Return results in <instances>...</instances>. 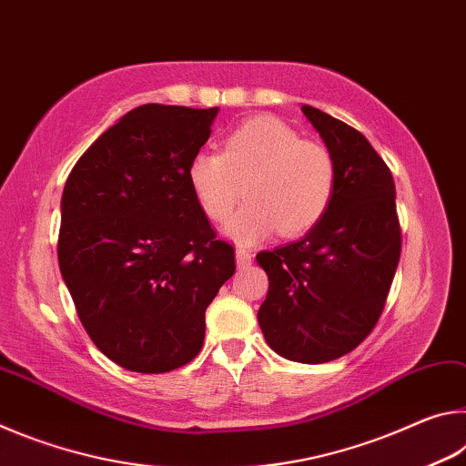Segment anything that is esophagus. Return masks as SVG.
I'll use <instances>...</instances> for the list:
<instances>
[{
	"mask_svg": "<svg viewBox=\"0 0 466 466\" xmlns=\"http://www.w3.org/2000/svg\"><path fill=\"white\" fill-rule=\"evenodd\" d=\"M236 263H238L240 269L248 267L252 263V255L250 250H247V247H236Z\"/></svg>",
	"mask_w": 466,
	"mask_h": 466,
	"instance_id": "34e87169",
	"label": "esophagus"
}]
</instances>
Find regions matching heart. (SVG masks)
<instances>
[{
    "mask_svg": "<svg viewBox=\"0 0 466 466\" xmlns=\"http://www.w3.org/2000/svg\"><path fill=\"white\" fill-rule=\"evenodd\" d=\"M187 177L201 211L216 224H226L247 197L248 203L228 226V234L242 242L275 230L283 238L314 230L337 191V164L329 147L302 139L273 116L242 123L219 154H195Z\"/></svg>",
    "mask_w": 466,
    "mask_h": 466,
    "instance_id": "1",
    "label": "heart"
}]
</instances>
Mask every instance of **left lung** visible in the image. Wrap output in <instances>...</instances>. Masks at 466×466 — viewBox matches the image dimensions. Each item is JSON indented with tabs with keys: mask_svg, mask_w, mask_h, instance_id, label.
Wrapping results in <instances>:
<instances>
[{
	"mask_svg": "<svg viewBox=\"0 0 466 466\" xmlns=\"http://www.w3.org/2000/svg\"><path fill=\"white\" fill-rule=\"evenodd\" d=\"M302 113L335 157V199L302 240L258 252L269 291L257 317L273 351L322 364L374 330L400 258V224L390 168L370 141L319 108Z\"/></svg>",
	"mask_w": 466,
	"mask_h": 466,
	"instance_id": "1",
	"label": "left lung"
}]
</instances>
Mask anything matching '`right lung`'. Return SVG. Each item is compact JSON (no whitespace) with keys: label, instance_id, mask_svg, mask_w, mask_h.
Masks as SVG:
<instances>
[{"label":"right lung","instance_id":"add662e5","mask_svg":"<svg viewBox=\"0 0 466 466\" xmlns=\"http://www.w3.org/2000/svg\"><path fill=\"white\" fill-rule=\"evenodd\" d=\"M214 108L144 105L86 149L61 197L57 257L76 312L108 360L162 374L201 351L205 310L236 271L188 185Z\"/></svg>","mask_w":466,"mask_h":466}]
</instances>
